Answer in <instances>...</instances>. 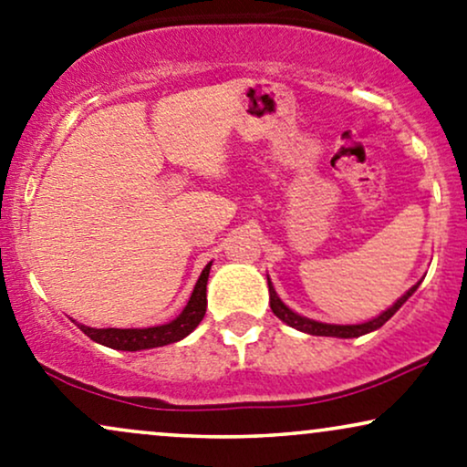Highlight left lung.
<instances>
[{"label":"left lung","instance_id":"obj_1","mask_svg":"<svg viewBox=\"0 0 467 467\" xmlns=\"http://www.w3.org/2000/svg\"><path fill=\"white\" fill-rule=\"evenodd\" d=\"M418 290V284H415L413 288L409 290L404 297H400L396 304L391 306V308L382 312L380 317H376V319L367 321V323H358V326H330V323H319V321H312V319H306V317H299L297 312H293L286 306L282 304V299L277 297L275 288L271 286V282H268V293H271V310L275 312V317H279L284 323H288L290 327H297L301 332H308V334H315V337H338V338H354V337H363L367 332H374L378 330L380 326H385V323L391 319L393 315L400 310V306L407 301L410 295Z\"/></svg>","mask_w":467,"mask_h":467}]
</instances>
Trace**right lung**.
<instances>
[{"label": "right lung", "instance_id": "1", "mask_svg": "<svg viewBox=\"0 0 467 467\" xmlns=\"http://www.w3.org/2000/svg\"><path fill=\"white\" fill-rule=\"evenodd\" d=\"M210 266L212 262L202 268L199 282H196L194 286V293H192L183 312H181L174 321L166 323V326L144 327V330H119V327H104V330H98V327H87L78 323V327L91 338V341L107 345V348L113 349H124V352H137V349H150L161 348V345L168 343H177L181 338L188 337V334L202 321V317H205Z\"/></svg>", "mask_w": 467, "mask_h": 467}]
</instances>
